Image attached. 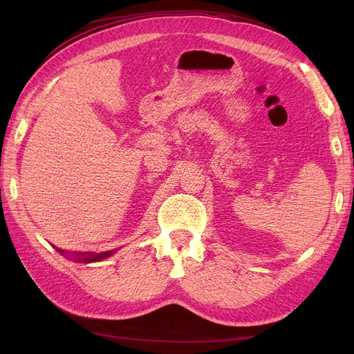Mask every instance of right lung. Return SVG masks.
Segmentation results:
<instances>
[{
  "instance_id": "right-lung-1",
  "label": "right lung",
  "mask_w": 354,
  "mask_h": 354,
  "mask_svg": "<svg viewBox=\"0 0 354 354\" xmlns=\"http://www.w3.org/2000/svg\"><path fill=\"white\" fill-rule=\"evenodd\" d=\"M62 255H65V257H68V259H73V261H77V263H99V261H102V260H106L108 259V257H111L113 252H115V250L113 251H104V252H100V254H90V252H75V254H68L66 251H63V250H59V248H56Z\"/></svg>"
}]
</instances>
